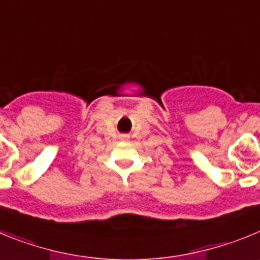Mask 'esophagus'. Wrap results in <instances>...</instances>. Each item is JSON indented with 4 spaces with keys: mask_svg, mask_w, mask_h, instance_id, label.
I'll return each instance as SVG.
<instances>
[{
    "mask_svg": "<svg viewBox=\"0 0 260 260\" xmlns=\"http://www.w3.org/2000/svg\"><path fill=\"white\" fill-rule=\"evenodd\" d=\"M128 139H130V137H128V135H122V137H121V141L122 142H127Z\"/></svg>",
    "mask_w": 260,
    "mask_h": 260,
    "instance_id": "esophagus-1",
    "label": "esophagus"
}]
</instances>
